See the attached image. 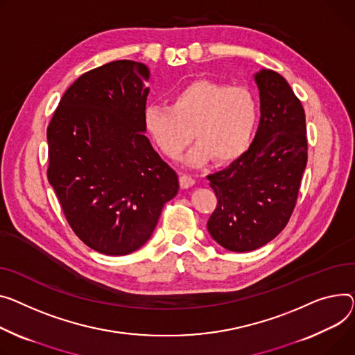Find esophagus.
<instances>
[{
	"label": "esophagus",
	"mask_w": 355,
	"mask_h": 355,
	"mask_svg": "<svg viewBox=\"0 0 355 355\" xmlns=\"http://www.w3.org/2000/svg\"><path fill=\"white\" fill-rule=\"evenodd\" d=\"M180 184H181L182 188H190V187H193V185L196 184V180H194L191 175L182 174V175L180 177Z\"/></svg>",
	"instance_id": "1"
}]
</instances>
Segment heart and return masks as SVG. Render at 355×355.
<instances>
[{"instance_id": "obj_1", "label": "heart", "mask_w": 355, "mask_h": 355, "mask_svg": "<svg viewBox=\"0 0 355 355\" xmlns=\"http://www.w3.org/2000/svg\"><path fill=\"white\" fill-rule=\"evenodd\" d=\"M259 104L245 87L198 80L178 89L170 107L150 105L146 130L159 151L178 158L191 138L197 141L188 161L223 164L240 158L251 146L258 124Z\"/></svg>"}]
</instances>
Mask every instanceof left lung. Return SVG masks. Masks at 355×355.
Returning <instances> with one entry per match:
<instances>
[{
  "label": "left lung",
  "instance_id": "obj_1",
  "mask_svg": "<svg viewBox=\"0 0 355 355\" xmlns=\"http://www.w3.org/2000/svg\"><path fill=\"white\" fill-rule=\"evenodd\" d=\"M254 78L261 118L252 144L227 168L207 177L218 201L208 232L235 252L263 247L284 230L309 151L305 112L286 78L271 69H261Z\"/></svg>",
  "mask_w": 355,
  "mask_h": 355
}]
</instances>
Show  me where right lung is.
Listing matches in <instances>:
<instances>
[{
  "mask_svg": "<svg viewBox=\"0 0 355 355\" xmlns=\"http://www.w3.org/2000/svg\"><path fill=\"white\" fill-rule=\"evenodd\" d=\"M148 80L143 62L94 68L65 91L46 128V177L69 227L101 254L144 245L180 188L144 135Z\"/></svg>",
  "mask_w": 355,
  "mask_h": 355,
  "instance_id": "1",
  "label": "right lung"
}]
</instances>
